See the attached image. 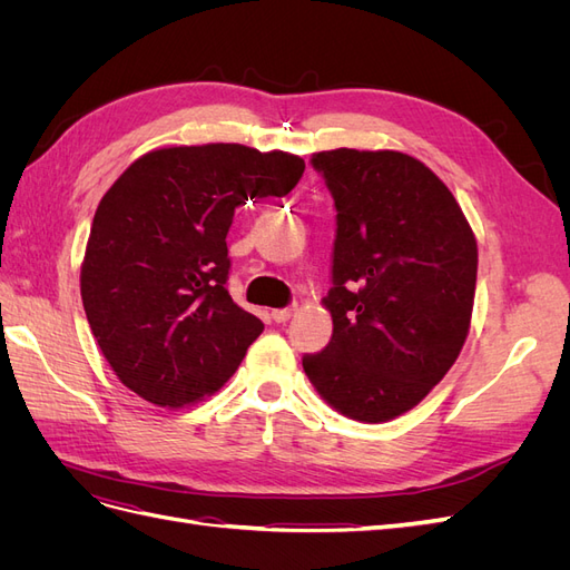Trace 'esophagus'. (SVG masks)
<instances>
[{"label": "esophagus", "instance_id": "obj_1", "mask_svg": "<svg viewBox=\"0 0 570 570\" xmlns=\"http://www.w3.org/2000/svg\"><path fill=\"white\" fill-rule=\"evenodd\" d=\"M295 312H297V308H295V306H285V308H273V312H271V318H273L275 323H285V321H289L292 316H295Z\"/></svg>", "mask_w": 570, "mask_h": 570}]
</instances>
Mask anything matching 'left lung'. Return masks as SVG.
Segmentation results:
<instances>
[{"mask_svg":"<svg viewBox=\"0 0 570 570\" xmlns=\"http://www.w3.org/2000/svg\"><path fill=\"white\" fill-rule=\"evenodd\" d=\"M335 202L325 308L333 337L302 364L344 416L383 423L416 406L469 335L478 247L446 185L402 151L312 157Z\"/></svg>","mask_w":570,"mask_h":570,"instance_id":"8db88e82","label":"left lung"}]
</instances>
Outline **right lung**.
Listing matches in <instances>:
<instances>
[{
	"instance_id": "right-lung-1",
	"label": "right lung",
	"mask_w": 570,
	"mask_h": 570,
	"mask_svg": "<svg viewBox=\"0 0 570 570\" xmlns=\"http://www.w3.org/2000/svg\"><path fill=\"white\" fill-rule=\"evenodd\" d=\"M304 159L243 145L168 147L128 166L101 197L80 295L118 381L159 406L216 392L264 323L228 292L237 206L285 197Z\"/></svg>"
}]
</instances>
